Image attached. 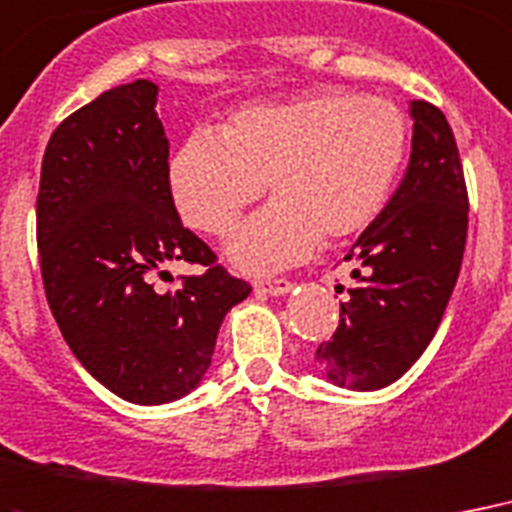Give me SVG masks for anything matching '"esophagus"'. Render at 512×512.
<instances>
[{
	"mask_svg": "<svg viewBox=\"0 0 512 512\" xmlns=\"http://www.w3.org/2000/svg\"><path fill=\"white\" fill-rule=\"evenodd\" d=\"M256 288L269 296H285V293H291L293 285L288 280H264V283H256Z\"/></svg>",
	"mask_w": 512,
	"mask_h": 512,
	"instance_id": "obj_1",
	"label": "esophagus"
}]
</instances>
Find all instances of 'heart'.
Here are the masks:
<instances>
[{"label": "heart", "instance_id": "1", "mask_svg": "<svg viewBox=\"0 0 512 512\" xmlns=\"http://www.w3.org/2000/svg\"><path fill=\"white\" fill-rule=\"evenodd\" d=\"M408 122L376 95L323 90L240 109L219 136L194 133L168 165L176 211L192 229L227 235L264 192V211L227 243L243 272L267 275L307 259L315 243L358 235L390 200Z\"/></svg>", "mask_w": 512, "mask_h": 512}]
</instances>
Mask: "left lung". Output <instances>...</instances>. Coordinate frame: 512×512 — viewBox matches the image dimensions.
Here are the masks:
<instances>
[{"instance_id":"8db88e82","label":"left lung","mask_w":512,"mask_h":512,"mask_svg":"<svg viewBox=\"0 0 512 512\" xmlns=\"http://www.w3.org/2000/svg\"><path fill=\"white\" fill-rule=\"evenodd\" d=\"M408 114L414 136L406 176L344 256L358 285L339 301L334 339L315 352L328 382L347 390H382L417 363L462 267L467 189L457 141L433 104L411 101Z\"/></svg>"}]
</instances>
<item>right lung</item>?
<instances>
[{
	"instance_id": "obj_1",
	"label": "right lung",
	"mask_w": 512,
	"mask_h": 512,
	"mask_svg": "<svg viewBox=\"0 0 512 512\" xmlns=\"http://www.w3.org/2000/svg\"><path fill=\"white\" fill-rule=\"evenodd\" d=\"M149 79L112 87L55 128L42 157L37 243L47 304L87 374L138 406L189 395L211 368L221 320L251 285L184 229L168 186V138ZM170 260L202 263L157 294Z\"/></svg>"
}]
</instances>
